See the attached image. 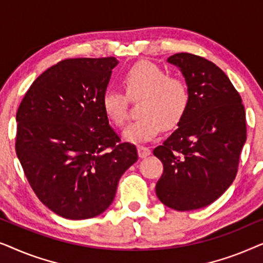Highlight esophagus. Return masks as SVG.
Instances as JSON below:
<instances>
[{"label":"esophagus","instance_id":"34e87169","mask_svg":"<svg viewBox=\"0 0 263 263\" xmlns=\"http://www.w3.org/2000/svg\"><path fill=\"white\" fill-rule=\"evenodd\" d=\"M138 152H139V157L140 158H146L148 157L151 154V149L148 147H145V146H139L138 147Z\"/></svg>","mask_w":263,"mask_h":263}]
</instances>
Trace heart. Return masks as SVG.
Here are the masks:
<instances>
[{
    "instance_id": "heart-1",
    "label": "heart",
    "mask_w": 263,
    "mask_h": 263,
    "mask_svg": "<svg viewBox=\"0 0 263 263\" xmlns=\"http://www.w3.org/2000/svg\"><path fill=\"white\" fill-rule=\"evenodd\" d=\"M125 95L130 100H140V117L123 132L132 142L148 141L165 128L177 125L185 116L190 104L188 82L153 63L141 62L127 70L122 79ZM104 114L116 127H123L128 120L129 100L118 89L109 88L102 97Z\"/></svg>"
}]
</instances>
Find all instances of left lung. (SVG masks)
I'll return each mask as SVG.
<instances>
[{
	"label": "left lung",
	"mask_w": 263,
	"mask_h": 263,
	"mask_svg": "<svg viewBox=\"0 0 263 263\" xmlns=\"http://www.w3.org/2000/svg\"><path fill=\"white\" fill-rule=\"evenodd\" d=\"M167 61L184 75L190 104L178 128L153 151L164 165L156 193L165 206L193 211L214 202L236 178L247 140L246 110L213 62L188 52Z\"/></svg>",
	"instance_id": "8db88e82"
}]
</instances>
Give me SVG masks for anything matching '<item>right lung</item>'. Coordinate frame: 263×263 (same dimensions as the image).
I'll use <instances>...</instances> for the list:
<instances>
[{
    "mask_svg": "<svg viewBox=\"0 0 263 263\" xmlns=\"http://www.w3.org/2000/svg\"><path fill=\"white\" fill-rule=\"evenodd\" d=\"M115 57L68 59L35 79L16 112L15 151L31 188L53 213L89 219L112 203L138 160L102 107Z\"/></svg>",
    "mask_w": 263,
    "mask_h": 263,
    "instance_id": "1",
    "label": "right lung"
}]
</instances>
